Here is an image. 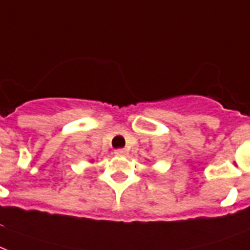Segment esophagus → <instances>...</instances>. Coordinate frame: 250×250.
Returning a JSON list of instances; mask_svg holds the SVG:
<instances>
[{
    "label": "esophagus",
    "instance_id": "34e87169",
    "mask_svg": "<svg viewBox=\"0 0 250 250\" xmlns=\"http://www.w3.org/2000/svg\"><path fill=\"white\" fill-rule=\"evenodd\" d=\"M114 153L117 156H127V153H128V150L125 149V148H119V149H115L114 150Z\"/></svg>",
    "mask_w": 250,
    "mask_h": 250
}]
</instances>
